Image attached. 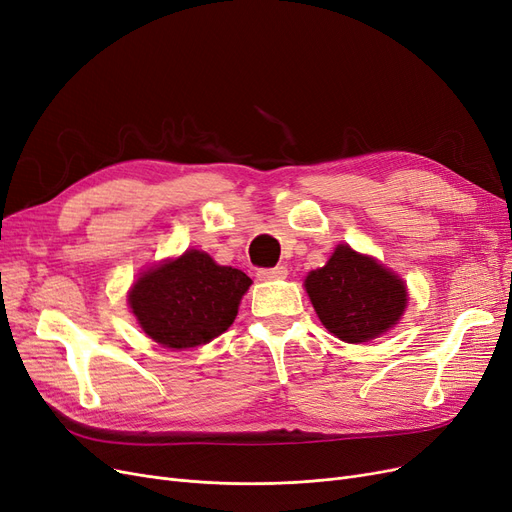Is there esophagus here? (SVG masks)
<instances>
[{"instance_id":"34e87169","label":"esophagus","mask_w":512,"mask_h":512,"mask_svg":"<svg viewBox=\"0 0 512 512\" xmlns=\"http://www.w3.org/2000/svg\"><path fill=\"white\" fill-rule=\"evenodd\" d=\"M259 280H280L287 278V268L285 266H276V268H259L257 270Z\"/></svg>"}]
</instances>
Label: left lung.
<instances>
[{"label":"left lung","mask_w":512,"mask_h":512,"mask_svg":"<svg viewBox=\"0 0 512 512\" xmlns=\"http://www.w3.org/2000/svg\"><path fill=\"white\" fill-rule=\"evenodd\" d=\"M314 310L342 342L361 344L388 331L407 306V289L382 263L337 246L325 268L306 278Z\"/></svg>","instance_id":"1"}]
</instances>
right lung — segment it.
<instances>
[{
	"label": "right lung",
	"mask_w": 512,
	"mask_h": 512,
	"mask_svg": "<svg viewBox=\"0 0 512 512\" xmlns=\"http://www.w3.org/2000/svg\"><path fill=\"white\" fill-rule=\"evenodd\" d=\"M251 278L217 266L202 251L145 272L130 291V308L141 329L166 348H196L227 331Z\"/></svg>",
	"instance_id": "1"
}]
</instances>
